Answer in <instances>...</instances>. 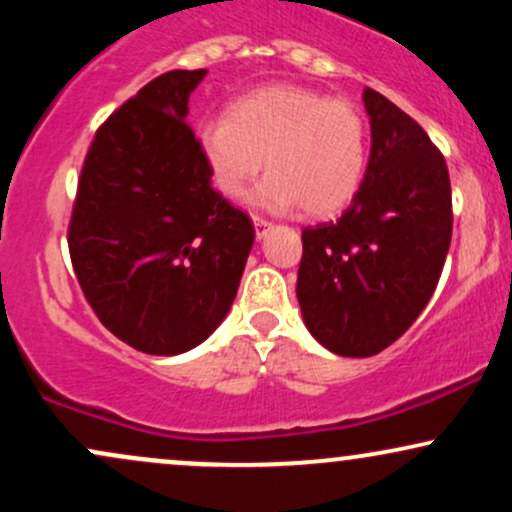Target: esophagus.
<instances>
[{
  "label": "esophagus",
  "mask_w": 512,
  "mask_h": 512,
  "mask_svg": "<svg viewBox=\"0 0 512 512\" xmlns=\"http://www.w3.org/2000/svg\"><path fill=\"white\" fill-rule=\"evenodd\" d=\"M252 223H255V233H257V240H262L267 236V231L272 228V223L267 219H262V216H252Z\"/></svg>",
  "instance_id": "obj_1"
}]
</instances>
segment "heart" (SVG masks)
<instances>
[{"instance_id": "1", "label": "heart", "mask_w": 512, "mask_h": 512, "mask_svg": "<svg viewBox=\"0 0 512 512\" xmlns=\"http://www.w3.org/2000/svg\"><path fill=\"white\" fill-rule=\"evenodd\" d=\"M197 149L221 195L243 199L267 161L255 192L267 211L303 204L332 216L361 190L368 163L366 122L349 101L301 86H267L228 105L226 120L199 127Z\"/></svg>"}]
</instances>
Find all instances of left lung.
I'll list each match as a JSON object with an SVG mask.
<instances>
[{
  "mask_svg": "<svg viewBox=\"0 0 512 512\" xmlns=\"http://www.w3.org/2000/svg\"><path fill=\"white\" fill-rule=\"evenodd\" d=\"M370 156L337 221L303 231L296 296L308 332L339 356H375L431 301L452 238L445 158L383 93L366 88Z\"/></svg>",
  "mask_w": 512,
  "mask_h": 512,
  "instance_id": "8db88e82",
  "label": "left lung"
}]
</instances>
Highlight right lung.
Returning <instances> with one entry per match:
<instances>
[{
    "mask_svg": "<svg viewBox=\"0 0 512 512\" xmlns=\"http://www.w3.org/2000/svg\"><path fill=\"white\" fill-rule=\"evenodd\" d=\"M207 69L149 81L98 129L79 180L69 255L98 320L151 356L195 349L226 320L255 243L211 187L187 127Z\"/></svg>",
    "mask_w": 512,
    "mask_h": 512,
    "instance_id": "obj_1",
    "label": "right lung"
}]
</instances>
